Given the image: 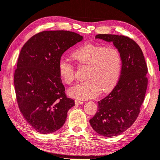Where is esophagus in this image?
<instances>
[{"mask_svg": "<svg viewBox=\"0 0 160 160\" xmlns=\"http://www.w3.org/2000/svg\"><path fill=\"white\" fill-rule=\"evenodd\" d=\"M75 103L76 105H81V104H83V102L78 100H75Z\"/></svg>", "mask_w": 160, "mask_h": 160, "instance_id": "1", "label": "esophagus"}]
</instances>
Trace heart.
<instances>
[{
	"mask_svg": "<svg viewBox=\"0 0 160 160\" xmlns=\"http://www.w3.org/2000/svg\"><path fill=\"white\" fill-rule=\"evenodd\" d=\"M72 57L80 64L88 66V69L87 80L70 88L68 91L69 97L80 100L92 98L98 96L101 90L107 92L117 84L122 58L116 47L88 43L77 48ZM58 73L66 84H71L74 81V67L67 60H60Z\"/></svg>",
	"mask_w": 160,
	"mask_h": 160,
	"instance_id": "heart-1",
	"label": "heart"
}]
</instances>
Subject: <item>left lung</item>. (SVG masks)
<instances>
[{"instance_id":"obj_1","label":"left lung","mask_w":160,"mask_h":160,"mask_svg":"<svg viewBox=\"0 0 160 160\" xmlns=\"http://www.w3.org/2000/svg\"><path fill=\"white\" fill-rule=\"evenodd\" d=\"M95 39L112 42L122 58L119 81L112 91L98 102V111L89 122L100 135H121L138 116L148 85V68L141 48L128 37L99 34Z\"/></svg>"}]
</instances>
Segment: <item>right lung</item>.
Instances as JSON below:
<instances>
[{
	"mask_svg": "<svg viewBox=\"0 0 160 160\" xmlns=\"http://www.w3.org/2000/svg\"><path fill=\"white\" fill-rule=\"evenodd\" d=\"M83 37L68 31H45L23 46L14 72V87L20 110L37 132L49 134L65 123L75 101L66 97L58 73L62 55Z\"/></svg>",
	"mask_w": 160,
	"mask_h": 160,
	"instance_id": "add662e5",
	"label": "right lung"
}]
</instances>
